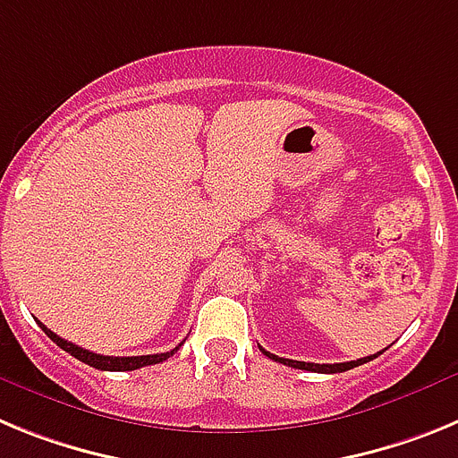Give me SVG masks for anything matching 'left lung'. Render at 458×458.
Returning <instances> with one entry per match:
<instances>
[{
	"label": "left lung",
	"instance_id": "1",
	"mask_svg": "<svg viewBox=\"0 0 458 458\" xmlns=\"http://www.w3.org/2000/svg\"><path fill=\"white\" fill-rule=\"evenodd\" d=\"M259 349H261V346H259ZM380 353H383V351H380ZM264 355H268V358L275 360V362H282V365H289V367H295V369H305V371H317V374H342V371H349L353 369V367L365 365V362H369V360L378 358V353H376V355H367V358L351 360V362H337V365H317V362H298V360L277 358V355L268 353V351H264Z\"/></svg>",
	"mask_w": 458,
	"mask_h": 458
}]
</instances>
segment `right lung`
<instances>
[{"instance_id": "1", "label": "right lung", "mask_w": 458, "mask_h": 458, "mask_svg": "<svg viewBox=\"0 0 458 458\" xmlns=\"http://www.w3.org/2000/svg\"><path fill=\"white\" fill-rule=\"evenodd\" d=\"M40 327H43V333L47 335V337L52 339V342L59 346V349H64L66 353H71L72 358H78L80 362H84V365L93 367V369H100V371H132V369H140V367H147V365H157V362H163V360L172 358L174 351H179V346L172 351H167V353H153V355H132V358H114V355H100V353H93V351H87L82 349V346H75V344L66 342V339H62L59 335H55L52 330H47L43 323H38Z\"/></svg>"}]
</instances>
